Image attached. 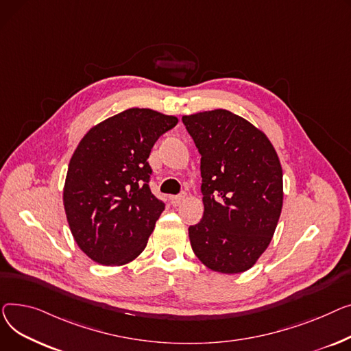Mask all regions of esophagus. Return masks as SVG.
Masks as SVG:
<instances>
[{
  "mask_svg": "<svg viewBox=\"0 0 351 351\" xmlns=\"http://www.w3.org/2000/svg\"><path fill=\"white\" fill-rule=\"evenodd\" d=\"M185 197H187V194L181 193V194H178V195H173L170 199H171V204L174 205V207H177V205H180V204L185 199Z\"/></svg>",
  "mask_w": 351,
  "mask_h": 351,
  "instance_id": "1",
  "label": "esophagus"
}]
</instances>
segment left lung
<instances>
[{"label": "left lung", "mask_w": 351, "mask_h": 351, "mask_svg": "<svg viewBox=\"0 0 351 351\" xmlns=\"http://www.w3.org/2000/svg\"><path fill=\"white\" fill-rule=\"evenodd\" d=\"M182 123L201 154L204 215L189 228L191 248L211 271H248L280 217L279 157L263 132L230 110L182 116Z\"/></svg>", "instance_id": "left-lung-1"}]
</instances>
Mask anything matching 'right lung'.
Masks as SVG:
<instances>
[{
	"label": "right lung",
	"mask_w": 351,
	"mask_h": 351,
	"mask_svg": "<svg viewBox=\"0 0 351 351\" xmlns=\"http://www.w3.org/2000/svg\"><path fill=\"white\" fill-rule=\"evenodd\" d=\"M178 123L152 109H128L93 126L69 161L64 207L79 248L120 266L146 248L164 202L149 187L157 138Z\"/></svg>",
	"instance_id": "right-lung-1"
}]
</instances>
